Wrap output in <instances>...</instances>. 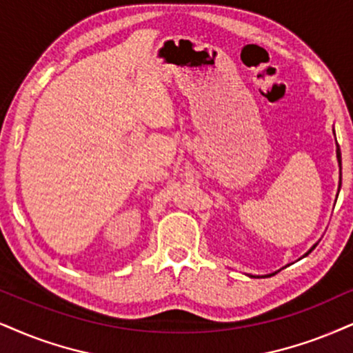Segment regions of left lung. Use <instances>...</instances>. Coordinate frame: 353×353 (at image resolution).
<instances>
[{
	"mask_svg": "<svg viewBox=\"0 0 353 353\" xmlns=\"http://www.w3.org/2000/svg\"><path fill=\"white\" fill-rule=\"evenodd\" d=\"M334 136H336V132H334ZM336 143H337V141H336ZM336 152H337L339 167H341V180H339V190H341V185H342V157H341V147H339V143H337V150H336ZM316 245H317V243H316ZM316 245H312L311 249H310V252H306V254H304V256H306L307 254H311V252L316 249ZM273 275H275V273H272V275H267V276H273ZM250 276H252V275H250Z\"/></svg>",
	"mask_w": 353,
	"mask_h": 353,
	"instance_id": "8db88e82",
	"label": "left lung"
}]
</instances>
